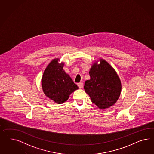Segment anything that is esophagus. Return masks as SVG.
<instances>
[{
    "label": "esophagus",
    "instance_id": "1",
    "mask_svg": "<svg viewBox=\"0 0 154 154\" xmlns=\"http://www.w3.org/2000/svg\"><path fill=\"white\" fill-rule=\"evenodd\" d=\"M77 85H78V86H79V88H82L83 87V83L82 82H80L79 83H77Z\"/></svg>",
    "mask_w": 154,
    "mask_h": 154
}]
</instances>
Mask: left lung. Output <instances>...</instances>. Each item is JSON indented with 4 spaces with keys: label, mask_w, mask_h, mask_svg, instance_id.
Masks as SVG:
<instances>
[{
    "label": "left lung",
    "mask_w": 154,
    "mask_h": 154,
    "mask_svg": "<svg viewBox=\"0 0 154 154\" xmlns=\"http://www.w3.org/2000/svg\"><path fill=\"white\" fill-rule=\"evenodd\" d=\"M90 79L84 88L91 101L99 108H108L115 104L121 95V82L116 71L104 60L94 64L89 72Z\"/></svg>",
    "instance_id": "8db88e82"
}]
</instances>
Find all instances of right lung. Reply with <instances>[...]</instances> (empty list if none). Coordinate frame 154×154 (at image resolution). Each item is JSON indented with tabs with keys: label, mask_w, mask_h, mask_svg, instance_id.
I'll return each mask as SVG.
<instances>
[{
	"label": "right lung",
	"mask_w": 154,
	"mask_h": 154,
	"mask_svg": "<svg viewBox=\"0 0 154 154\" xmlns=\"http://www.w3.org/2000/svg\"><path fill=\"white\" fill-rule=\"evenodd\" d=\"M58 60V59H54L46 67L42 79V87L46 96L56 103L62 104L79 88L63 71L64 64H59Z\"/></svg>",
	"instance_id": "obj_1"
}]
</instances>
